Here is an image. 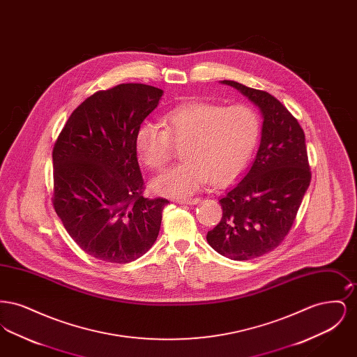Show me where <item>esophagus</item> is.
I'll use <instances>...</instances> for the list:
<instances>
[{
    "mask_svg": "<svg viewBox=\"0 0 357 357\" xmlns=\"http://www.w3.org/2000/svg\"><path fill=\"white\" fill-rule=\"evenodd\" d=\"M199 198H185V199H178L176 202L179 204H188V206H192V204H199Z\"/></svg>",
    "mask_w": 357,
    "mask_h": 357,
    "instance_id": "esophagus-1",
    "label": "esophagus"
}]
</instances>
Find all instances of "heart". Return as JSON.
Returning <instances> with one entry per match:
<instances>
[{"label": "heart", "instance_id": "obj_1", "mask_svg": "<svg viewBox=\"0 0 357 357\" xmlns=\"http://www.w3.org/2000/svg\"><path fill=\"white\" fill-rule=\"evenodd\" d=\"M163 126L165 130L143 123L136 131L135 150L143 165L160 170L174 146L182 147L183 162L151 182L153 192L178 199L208 182H233L249 165L262 131L259 114L248 104L183 102L163 116Z\"/></svg>", "mask_w": 357, "mask_h": 357}]
</instances>
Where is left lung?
Returning a JSON list of instances; mask_svg holds the SVG:
<instances>
[{
    "label": "left lung",
    "instance_id": "1",
    "mask_svg": "<svg viewBox=\"0 0 357 357\" xmlns=\"http://www.w3.org/2000/svg\"><path fill=\"white\" fill-rule=\"evenodd\" d=\"M258 107L261 143L252 167L221 197V222L206 239L220 255L246 261L266 255L287 237L310 183L305 134L271 93L223 80Z\"/></svg>",
    "mask_w": 357,
    "mask_h": 357
}]
</instances>
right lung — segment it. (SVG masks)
<instances>
[{
	"mask_svg": "<svg viewBox=\"0 0 357 357\" xmlns=\"http://www.w3.org/2000/svg\"><path fill=\"white\" fill-rule=\"evenodd\" d=\"M163 91L120 84L96 92L69 116L53 147V207L86 255L128 264L156 241L167 199L142 195L135 134Z\"/></svg>",
	"mask_w": 357,
	"mask_h": 357,
	"instance_id": "right-lung-1",
	"label": "right lung"
}]
</instances>
